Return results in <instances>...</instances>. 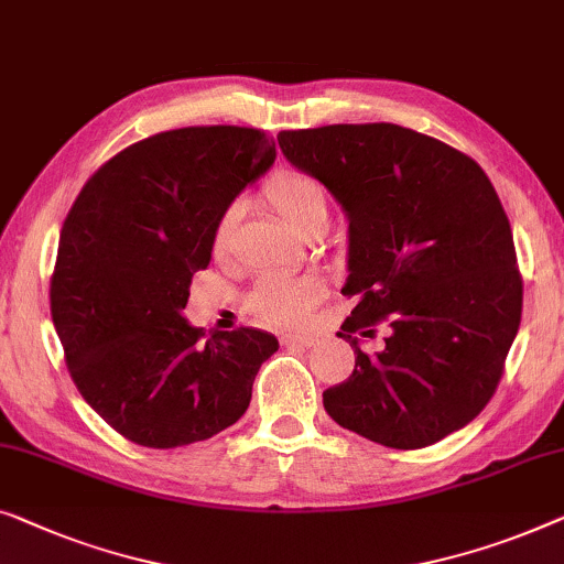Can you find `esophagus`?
I'll return each instance as SVG.
<instances>
[{"label": "esophagus", "mask_w": 564, "mask_h": 564, "mask_svg": "<svg viewBox=\"0 0 564 564\" xmlns=\"http://www.w3.org/2000/svg\"><path fill=\"white\" fill-rule=\"evenodd\" d=\"M315 336L313 333H292V336H284L282 343L288 346V343H297V346H315Z\"/></svg>", "instance_id": "34e87169"}]
</instances>
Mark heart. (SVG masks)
Returning a JSON list of instances; mask_svg holds the SVG:
<instances>
[{
  "label": "heart",
  "mask_w": 564,
  "mask_h": 564,
  "mask_svg": "<svg viewBox=\"0 0 564 564\" xmlns=\"http://www.w3.org/2000/svg\"><path fill=\"white\" fill-rule=\"evenodd\" d=\"M264 200L292 231L302 236H310L315 228L328 224L330 206L323 185L315 177L297 173V170L276 173L264 187ZM236 221H239V206L231 203L218 214L214 224L210 243H214L216 254H226ZM317 292H321V288L313 280H267L254 292V310L269 323L297 325L305 321Z\"/></svg>",
  "instance_id": "heart-1"
}]
</instances>
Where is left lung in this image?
<instances>
[{
  "label": "left lung",
  "instance_id": "1",
  "mask_svg": "<svg viewBox=\"0 0 564 564\" xmlns=\"http://www.w3.org/2000/svg\"><path fill=\"white\" fill-rule=\"evenodd\" d=\"M292 165L348 214L356 305L338 336L354 373L323 391L325 412L371 443L420 451L491 402L521 323L524 282L509 218L484 167L414 129L328 124L280 132ZM388 330L377 357L350 332Z\"/></svg>",
  "mask_w": 564,
  "mask_h": 564
}]
</instances>
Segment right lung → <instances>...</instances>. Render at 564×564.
Instances as JSON below:
<instances>
[{
  "instance_id": "add662e5",
  "label": "right lung",
  "mask_w": 564,
  "mask_h": 564,
  "mask_svg": "<svg viewBox=\"0 0 564 564\" xmlns=\"http://www.w3.org/2000/svg\"><path fill=\"white\" fill-rule=\"evenodd\" d=\"M274 158L262 129H170L104 162L65 216L53 325L80 397L137 445L170 451L231 427L280 348L262 330L206 336L183 317L218 214Z\"/></svg>"
}]
</instances>
